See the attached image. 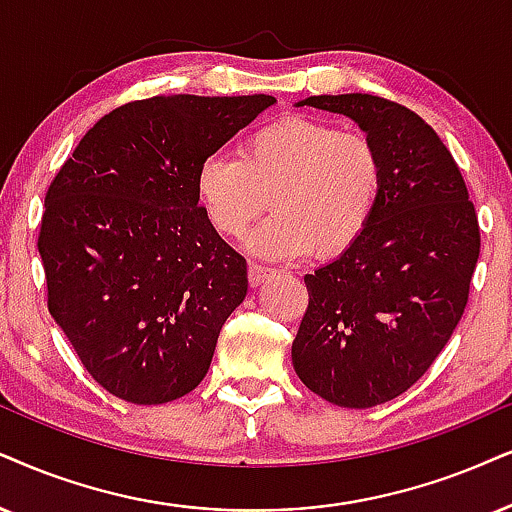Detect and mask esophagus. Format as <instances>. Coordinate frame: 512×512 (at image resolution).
Listing matches in <instances>:
<instances>
[{"label":"esophagus","instance_id":"1","mask_svg":"<svg viewBox=\"0 0 512 512\" xmlns=\"http://www.w3.org/2000/svg\"><path fill=\"white\" fill-rule=\"evenodd\" d=\"M269 276H274V269H271V267H264V264L250 262V267H248L250 286H262V283L267 281Z\"/></svg>","mask_w":512,"mask_h":512}]
</instances>
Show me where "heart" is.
I'll return each instance as SVG.
<instances>
[{
	"mask_svg": "<svg viewBox=\"0 0 512 512\" xmlns=\"http://www.w3.org/2000/svg\"><path fill=\"white\" fill-rule=\"evenodd\" d=\"M385 181L378 141L312 115H286L252 129L238 160L210 155L196 174V198L212 229L241 241L269 208L252 241L260 255L333 257L357 243Z\"/></svg>",
	"mask_w": 512,
	"mask_h": 512,
	"instance_id": "heart-1",
	"label": "heart"
}]
</instances>
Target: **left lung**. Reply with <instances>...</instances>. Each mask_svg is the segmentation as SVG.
I'll return each mask as SVG.
<instances>
[{"instance_id": "left-lung-1", "label": "left lung", "mask_w": 512, "mask_h": 512, "mask_svg": "<svg viewBox=\"0 0 512 512\" xmlns=\"http://www.w3.org/2000/svg\"><path fill=\"white\" fill-rule=\"evenodd\" d=\"M378 141L385 181L364 234L304 276L293 366L314 394L371 409L404 394L439 357L468 304L480 224L454 155L418 113L373 94L309 96Z\"/></svg>"}]
</instances>
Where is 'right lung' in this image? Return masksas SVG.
Masks as SVG:
<instances>
[{
    "label": "right lung",
    "instance_id": "right-lung-1",
    "mask_svg": "<svg viewBox=\"0 0 512 512\" xmlns=\"http://www.w3.org/2000/svg\"><path fill=\"white\" fill-rule=\"evenodd\" d=\"M274 101H129L84 134L51 181L37 236L49 312L113 397L167 404L208 373L248 293V267L198 205L196 174Z\"/></svg>",
    "mask_w": 512,
    "mask_h": 512
}]
</instances>
